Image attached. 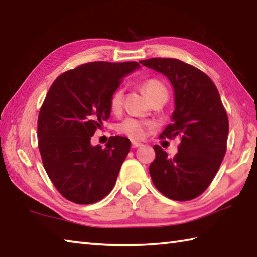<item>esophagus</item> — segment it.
I'll return each instance as SVG.
<instances>
[{
	"label": "esophagus",
	"instance_id": "1",
	"mask_svg": "<svg viewBox=\"0 0 257 257\" xmlns=\"http://www.w3.org/2000/svg\"><path fill=\"white\" fill-rule=\"evenodd\" d=\"M141 146H143L142 143L136 142V141H133V142H132V147H133V148H137V147H141Z\"/></svg>",
	"mask_w": 257,
	"mask_h": 257
}]
</instances>
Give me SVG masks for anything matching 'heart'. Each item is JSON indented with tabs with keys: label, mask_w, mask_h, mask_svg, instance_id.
Listing matches in <instances>:
<instances>
[{
	"label": "heart",
	"mask_w": 257,
	"mask_h": 257,
	"mask_svg": "<svg viewBox=\"0 0 257 257\" xmlns=\"http://www.w3.org/2000/svg\"><path fill=\"white\" fill-rule=\"evenodd\" d=\"M143 88L145 93L147 94L148 99H151L152 96L157 94V93L166 91L165 86L163 85V84L158 80H155V78H151V80H147L146 82H144ZM122 99H123V90L122 88H118V90L114 91L112 96H111V100H110L111 109L113 111L119 110L121 104H122ZM148 127L149 124L144 122V121H141L135 118H127L118 125V132L123 135H127V136L132 138L141 139L145 136V130H146V128Z\"/></svg>",
	"instance_id": "b5f03b06"
}]
</instances>
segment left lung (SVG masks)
Listing matches in <instances>:
<instances>
[{"label":"left lung","instance_id":"obj_1","mask_svg":"<svg viewBox=\"0 0 257 257\" xmlns=\"http://www.w3.org/2000/svg\"><path fill=\"white\" fill-rule=\"evenodd\" d=\"M162 73L174 90L172 123L162 138H180L174 157L158 145L149 174L156 189L176 201H188L206 191L220 167L227 149L229 123L216 85L200 69L174 58L141 60Z\"/></svg>","mask_w":257,"mask_h":257}]
</instances>
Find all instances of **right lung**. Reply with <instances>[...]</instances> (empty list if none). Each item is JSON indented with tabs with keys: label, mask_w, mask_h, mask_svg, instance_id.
Returning a JSON list of instances; mask_svg holds the SVG:
<instances>
[{
	"label": "right lung",
	"mask_w": 257,
	"mask_h": 257,
	"mask_svg": "<svg viewBox=\"0 0 257 257\" xmlns=\"http://www.w3.org/2000/svg\"><path fill=\"white\" fill-rule=\"evenodd\" d=\"M137 62L83 64L56 78L41 105L38 147L49 179L64 198L95 203L115 184L130 141L110 137L105 148L91 137L111 113V96Z\"/></svg>",
	"instance_id": "1"
}]
</instances>
